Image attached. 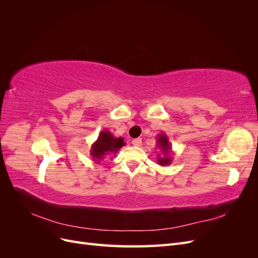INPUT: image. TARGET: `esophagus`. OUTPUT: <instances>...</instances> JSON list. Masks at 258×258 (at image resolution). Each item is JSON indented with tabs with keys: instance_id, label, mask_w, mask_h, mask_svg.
Returning a JSON list of instances; mask_svg holds the SVG:
<instances>
[{
	"instance_id": "esophagus-1",
	"label": "esophagus",
	"mask_w": 258,
	"mask_h": 258,
	"mask_svg": "<svg viewBox=\"0 0 258 258\" xmlns=\"http://www.w3.org/2000/svg\"><path fill=\"white\" fill-rule=\"evenodd\" d=\"M131 143H132V145H134V146H140V145H141V143H142V140L140 139V138L134 139V140H132Z\"/></svg>"
}]
</instances>
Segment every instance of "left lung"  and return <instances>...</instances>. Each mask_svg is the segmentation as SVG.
<instances>
[{"mask_svg": "<svg viewBox=\"0 0 258 258\" xmlns=\"http://www.w3.org/2000/svg\"><path fill=\"white\" fill-rule=\"evenodd\" d=\"M157 141V146L160 151V154L158 155L157 163L159 166H168L172 162V146L169 142V139L166 134H159L156 138Z\"/></svg>", "mask_w": 258, "mask_h": 258, "instance_id": "left-lung-1", "label": "left lung"}]
</instances>
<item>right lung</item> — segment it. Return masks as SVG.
<instances>
[{
    "label": "right lung",
    "mask_w": 258,
    "mask_h": 258,
    "mask_svg": "<svg viewBox=\"0 0 258 258\" xmlns=\"http://www.w3.org/2000/svg\"><path fill=\"white\" fill-rule=\"evenodd\" d=\"M124 144L122 138H115L110 130L104 129L99 134L97 141L92 143L90 156L96 163H100L107 156L116 155Z\"/></svg>",
    "instance_id": "right-lung-1"
}]
</instances>
